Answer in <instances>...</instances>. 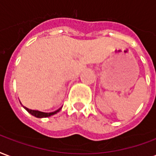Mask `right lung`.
<instances>
[{
	"label": "right lung",
	"mask_w": 156,
	"mask_h": 156,
	"mask_svg": "<svg viewBox=\"0 0 156 156\" xmlns=\"http://www.w3.org/2000/svg\"><path fill=\"white\" fill-rule=\"evenodd\" d=\"M23 107L25 108V109H26V110H27V111H28L30 115H32L37 117V118H45V117H49V116H51V115H53L58 113V112L61 110V108H62V107L59 108L58 110L53 111V112H42V111H40L30 110V109H28V108L25 107V106H23Z\"/></svg>",
	"instance_id": "obj_1"
}]
</instances>
